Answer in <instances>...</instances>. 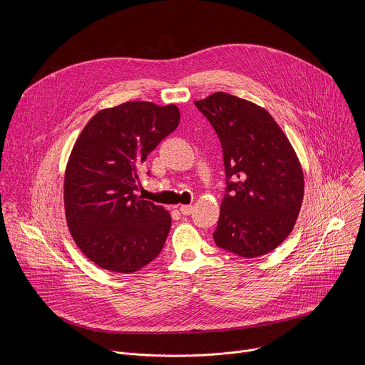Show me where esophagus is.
Instances as JSON below:
<instances>
[{"mask_svg": "<svg viewBox=\"0 0 365 365\" xmlns=\"http://www.w3.org/2000/svg\"><path fill=\"white\" fill-rule=\"evenodd\" d=\"M180 212L183 215H190L193 212V206L192 205H182L180 206Z\"/></svg>", "mask_w": 365, "mask_h": 365, "instance_id": "1", "label": "esophagus"}]
</instances>
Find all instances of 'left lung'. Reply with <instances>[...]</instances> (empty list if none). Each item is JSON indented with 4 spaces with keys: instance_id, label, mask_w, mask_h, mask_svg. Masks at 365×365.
<instances>
[{
    "instance_id": "1",
    "label": "left lung",
    "mask_w": 365,
    "mask_h": 365,
    "mask_svg": "<svg viewBox=\"0 0 365 365\" xmlns=\"http://www.w3.org/2000/svg\"><path fill=\"white\" fill-rule=\"evenodd\" d=\"M195 106L224 154L227 187L215 244L244 258L273 251L292 232L303 200V172L290 141L264 108L227 92Z\"/></svg>"
}]
</instances>
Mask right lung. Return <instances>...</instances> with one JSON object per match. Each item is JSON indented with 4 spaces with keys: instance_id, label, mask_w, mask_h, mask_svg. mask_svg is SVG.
<instances>
[{
    "instance_id": "right-lung-1",
    "label": "right lung",
    "mask_w": 365,
    "mask_h": 365,
    "mask_svg": "<svg viewBox=\"0 0 365 365\" xmlns=\"http://www.w3.org/2000/svg\"><path fill=\"white\" fill-rule=\"evenodd\" d=\"M179 120L173 103L131 101L95 114L76 140L65 175L66 221L81 251L101 269L130 274L160 254L170 214L135 192L147 155Z\"/></svg>"
}]
</instances>
